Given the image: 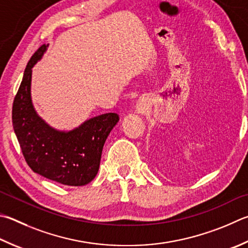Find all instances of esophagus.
I'll use <instances>...</instances> for the list:
<instances>
[{
    "label": "esophagus",
    "mask_w": 248,
    "mask_h": 248,
    "mask_svg": "<svg viewBox=\"0 0 248 248\" xmlns=\"http://www.w3.org/2000/svg\"><path fill=\"white\" fill-rule=\"evenodd\" d=\"M140 108H142V106H140Z\"/></svg>",
    "instance_id": "obj_1"
}]
</instances>
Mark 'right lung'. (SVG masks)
I'll use <instances>...</instances> for the list:
<instances>
[{
  "mask_svg": "<svg viewBox=\"0 0 248 248\" xmlns=\"http://www.w3.org/2000/svg\"><path fill=\"white\" fill-rule=\"evenodd\" d=\"M47 46L39 47L27 64L13 103V127L27 164L35 173L64 186H82L97 174L103 146L119 116L108 112L93 117L69 131L46 124L32 104L31 77Z\"/></svg>",
  "mask_w": 248,
  "mask_h": 248,
  "instance_id": "1",
  "label": "right lung"
}]
</instances>
